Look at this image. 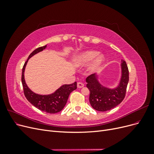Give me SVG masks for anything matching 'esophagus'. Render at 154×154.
Instances as JSON below:
<instances>
[{
	"instance_id": "obj_1",
	"label": "esophagus",
	"mask_w": 154,
	"mask_h": 154,
	"mask_svg": "<svg viewBox=\"0 0 154 154\" xmlns=\"http://www.w3.org/2000/svg\"><path fill=\"white\" fill-rule=\"evenodd\" d=\"M77 87H78V88H82V87H84V83H82V82H79L77 83Z\"/></svg>"
}]
</instances>
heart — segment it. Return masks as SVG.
Masks as SVG:
<instances>
[{
    "mask_svg": "<svg viewBox=\"0 0 154 154\" xmlns=\"http://www.w3.org/2000/svg\"><path fill=\"white\" fill-rule=\"evenodd\" d=\"M97 54L98 53L95 51H90L83 53L77 57L75 60V63L78 66H84L94 59L88 68L91 72H94L100 67L102 63L104 61L103 56L100 55L97 57Z\"/></svg>",
    "mask_w": 154,
    "mask_h": 154,
    "instance_id": "1",
    "label": "heart"
}]
</instances>
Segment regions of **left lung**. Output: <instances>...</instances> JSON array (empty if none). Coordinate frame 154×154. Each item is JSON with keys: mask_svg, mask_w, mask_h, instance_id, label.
<instances>
[{"mask_svg": "<svg viewBox=\"0 0 154 154\" xmlns=\"http://www.w3.org/2000/svg\"><path fill=\"white\" fill-rule=\"evenodd\" d=\"M122 76L119 86L109 89L102 86L97 80L95 74L86 78L87 87L90 91L89 101L92 108L100 112H105L114 109L124 100L129 80V72L126 62L122 60Z\"/></svg>", "mask_w": 154, "mask_h": 154, "instance_id": "obj_1", "label": "left lung"}]
</instances>
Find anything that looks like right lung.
<instances>
[{"instance_id":"obj_1","label":"right lung","mask_w":154,"mask_h":154,"mask_svg":"<svg viewBox=\"0 0 154 154\" xmlns=\"http://www.w3.org/2000/svg\"><path fill=\"white\" fill-rule=\"evenodd\" d=\"M46 46H42L36 49L30 54L29 58L25 62L22 68V83L24 89V95L26 99L30 103L39 110L49 114H55L61 111L68 100L71 92L77 88V83L74 82L72 84L63 85L56 91L54 93L49 95H40L32 92L27 86L24 80V70L28 60L34 54L38 53L45 49Z\"/></svg>"}]
</instances>
